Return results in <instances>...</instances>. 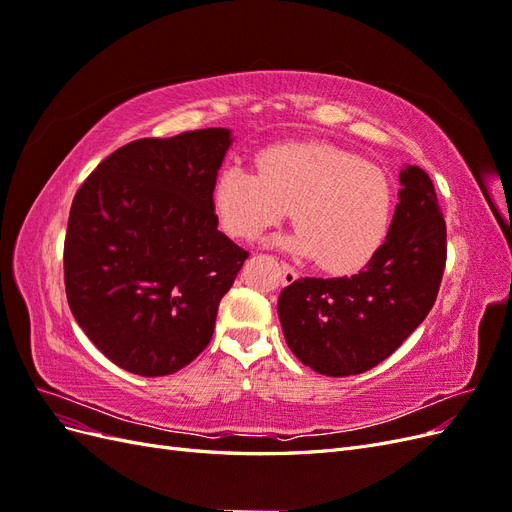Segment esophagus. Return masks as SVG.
Listing matches in <instances>:
<instances>
[{"mask_svg": "<svg viewBox=\"0 0 512 512\" xmlns=\"http://www.w3.org/2000/svg\"><path fill=\"white\" fill-rule=\"evenodd\" d=\"M282 277H284V284H292V282L299 277V273L294 271V269L288 265V262H282Z\"/></svg>", "mask_w": 512, "mask_h": 512, "instance_id": "obj_1", "label": "esophagus"}]
</instances>
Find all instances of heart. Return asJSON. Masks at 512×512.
Returning <instances> with one entry per match:
<instances>
[{"label":"heart","mask_w":512,"mask_h":512,"mask_svg":"<svg viewBox=\"0 0 512 512\" xmlns=\"http://www.w3.org/2000/svg\"><path fill=\"white\" fill-rule=\"evenodd\" d=\"M215 211L232 237L256 239L290 209L294 254L327 273L365 267L389 235L395 188L376 164L327 143L265 149L258 170L224 168L213 190Z\"/></svg>","instance_id":"heart-1"}]
</instances>
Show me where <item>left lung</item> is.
Listing matches in <instances>:
<instances>
[{
    "label": "left lung",
    "instance_id": "obj_1",
    "mask_svg": "<svg viewBox=\"0 0 512 512\" xmlns=\"http://www.w3.org/2000/svg\"><path fill=\"white\" fill-rule=\"evenodd\" d=\"M389 237L350 277H301L277 314L286 344L318 374L344 378L391 356L436 303L446 267V222L423 168L401 170Z\"/></svg>",
    "mask_w": 512,
    "mask_h": 512
}]
</instances>
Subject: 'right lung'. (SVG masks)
I'll list each match as a JSON object with an SVG mask.
<instances>
[{
  "label": "right lung",
  "mask_w": 512,
  "mask_h": 512,
  "mask_svg": "<svg viewBox=\"0 0 512 512\" xmlns=\"http://www.w3.org/2000/svg\"><path fill=\"white\" fill-rule=\"evenodd\" d=\"M230 132L138 138L74 194L64 241L72 316L108 361L175 374L203 352L245 252L218 230L213 190Z\"/></svg>",
  "instance_id": "1"
}]
</instances>
